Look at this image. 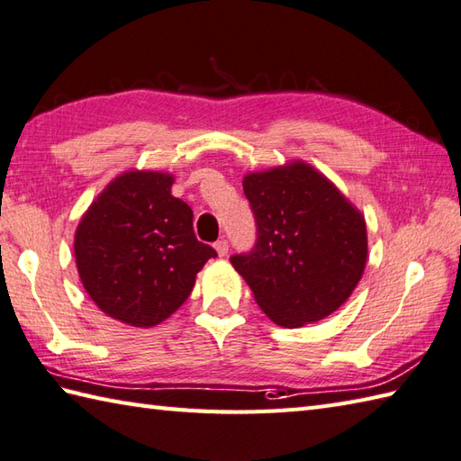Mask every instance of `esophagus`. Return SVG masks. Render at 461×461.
I'll use <instances>...</instances> for the list:
<instances>
[{"label": "esophagus", "mask_w": 461, "mask_h": 461, "mask_svg": "<svg viewBox=\"0 0 461 461\" xmlns=\"http://www.w3.org/2000/svg\"><path fill=\"white\" fill-rule=\"evenodd\" d=\"M214 250H217V255L219 257H227V252H229V242L227 240H217L214 242Z\"/></svg>", "instance_id": "1"}]
</instances>
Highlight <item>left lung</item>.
Masks as SVG:
<instances>
[{"label":"left lung","instance_id":"left-lung-1","mask_svg":"<svg viewBox=\"0 0 461 461\" xmlns=\"http://www.w3.org/2000/svg\"><path fill=\"white\" fill-rule=\"evenodd\" d=\"M242 189L255 212L257 242L230 262L262 312L285 328L332 314L366 267L362 212L304 161L249 173Z\"/></svg>","mask_w":461,"mask_h":461}]
</instances>
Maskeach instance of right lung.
I'll list each match as a JSON object with an SVG mask.
<instances>
[{
    "mask_svg": "<svg viewBox=\"0 0 461 461\" xmlns=\"http://www.w3.org/2000/svg\"><path fill=\"white\" fill-rule=\"evenodd\" d=\"M173 175L127 171L103 189L75 230V262L103 312L151 328L189 298L217 250L199 242L191 206L171 194Z\"/></svg>",
    "mask_w": 461,
    "mask_h": 461,
    "instance_id": "1",
    "label": "right lung"
}]
</instances>
